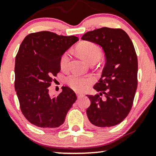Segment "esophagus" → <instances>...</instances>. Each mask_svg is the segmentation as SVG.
I'll return each instance as SVG.
<instances>
[{"mask_svg":"<svg viewBox=\"0 0 156 156\" xmlns=\"http://www.w3.org/2000/svg\"><path fill=\"white\" fill-rule=\"evenodd\" d=\"M76 95H77V97H78V99H80V98H82L83 96V94H81V93H76Z\"/></svg>","mask_w":156,"mask_h":156,"instance_id":"esophagus-1","label":"esophagus"}]
</instances>
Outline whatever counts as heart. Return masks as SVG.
<instances>
[{
  "mask_svg": "<svg viewBox=\"0 0 156 156\" xmlns=\"http://www.w3.org/2000/svg\"><path fill=\"white\" fill-rule=\"evenodd\" d=\"M78 51L80 55L86 59L88 62L99 59L101 56V51L100 48L94 43L85 41L81 43L77 48ZM70 60H71V51H66L61 58V69L66 70L69 68ZM68 84L76 91H83L87 87V85L91 82V79L85 78L82 76L73 74L68 77Z\"/></svg>",
  "mask_w": 156,
  "mask_h": 156,
  "instance_id": "b5f03b06",
  "label": "heart"
}]
</instances>
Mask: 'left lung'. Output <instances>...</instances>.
<instances>
[{"mask_svg":"<svg viewBox=\"0 0 156 156\" xmlns=\"http://www.w3.org/2000/svg\"><path fill=\"white\" fill-rule=\"evenodd\" d=\"M81 39L100 46L106 60L93 87L99 94L87 95L91 102L87 118L98 127L119 124L129 115L137 89L138 60L132 41L123 30L109 27L87 32Z\"/></svg>","mask_w":156,"mask_h":156,"instance_id":"obj_1","label":"left lung"}]
</instances>
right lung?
I'll list each match as a JSON object with an SVG mask.
<instances>
[{
  "mask_svg": "<svg viewBox=\"0 0 156 156\" xmlns=\"http://www.w3.org/2000/svg\"><path fill=\"white\" fill-rule=\"evenodd\" d=\"M79 40L49 31L28 34L15 57V89L22 112L31 124L41 128H56L63 124L67 112L77 100L67 86L56 97L49 87L61 71L63 54Z\"/></svg>",
  "mask_w": 156,
  "mask_h": 156,
  "instance_id": "right-lung-1",
  "label": "right lung"
}]
</instances>
